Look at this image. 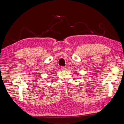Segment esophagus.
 <instances>
[{
  "label": "esophagus",
  "mask_w": 124,
  "mask_h": 124,
  "mask_svg": "<svg viewBox=\"0 0 124 124\" xmlns=\"http://www.w3.org/2000/svg\"><path fill=\"white\" fill-rule=\"evenodd\" d=\"M66 67H61V69L62 70H66Z\"/></svg>",
  "instance_id": "obj_1"
}]
</instances>
